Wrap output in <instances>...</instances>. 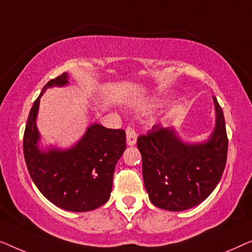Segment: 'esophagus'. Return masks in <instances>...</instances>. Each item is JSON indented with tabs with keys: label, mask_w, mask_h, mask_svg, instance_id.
<instances>
[{
	"label": "esophagus",
	"mask_w": 252,
	"mask_h": 252,
	"mask_svg": "<svg viewBox=\"0 0 252 252\" xmlns=\"http://www.w3.org/2000/svg\"><path fill=\"white\" fill-rule=\"evenodd\" d=\"M126 136H127V144H128V146H134V144L136 143L137 134H136L135 130H134L133 127L127 126Z\"/></svg>",
	"instance_id": "34e87169"
}]
</instances>
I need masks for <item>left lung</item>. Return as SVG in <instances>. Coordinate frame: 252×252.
I'll use <instances>...</instances> for the list:
<instances>
[{
  "label": "left lung",
  "instance_id": "left-lung-1",
  "mask_svg": "<svg viewBox=\"0 0 252 252\" xmlns=\"http://www.w3.org/2000/svg\"><path fill=\"white\" fill-rule=\"evenodd\" d=\"M216 127L204 143H184L171 127L155 125L137 137L144 187L157 208L184 211L204 201L226 166L228 139L221 106L213 96Z\"/></svg>",
  "mask_w": 252,
  "mask_h": 252
}]
</instances>
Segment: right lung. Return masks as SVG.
<instances>
[{
	"instance_id": "obj_1",
	"label": "right lung",
	"mask_w": 252,
	"mask_h": 252,
	"mask_svg": "<svg viewBox=\"0 0 252 252\" xmlns=\"http://www.w3.org/2000/svg\"><path fill=\"white\" fill-rule=\"evenodd\" d=\"M67 79L65 72L51 79L34 101L24 133V157L31 178L44 197L61 209L85 212L110 198L116 164L126 149V133L93 124L71 149L40 150L35 124L40 97L47 88L67 85Z\"/></svg>"
}]
</instances>
